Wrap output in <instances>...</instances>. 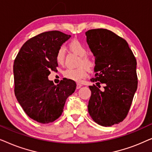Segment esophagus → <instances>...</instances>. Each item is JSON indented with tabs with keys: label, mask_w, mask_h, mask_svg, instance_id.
I'll return each mask as SVG.
<instances>
[{
	"label": "esophagus",
	"mask_w": 152,
	"mask_h": 152,
	"mask_svg": "<svg viewBox=\"0 0 152 152\" xmlns=\"http://www.w3.org/2000/svg\"><path fill=\"white\" fill-rule=\"evenodd\" d=\"M82 86V84H77L76 88H77V89H79V88H80Z\"/></svg>",
	"instance_id": "34e87169"
}]
</instances>
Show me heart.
<instances>
[{
    "instance_id": "heart-1",
    "label": "heart",
    "mask_w": 152,
    "mask_h": 152,
    "mask_svg": "<svg viewBox=\"0 0 152 152\" xmlns=\"http://www.w3.org/2000/svg\"><path fill=\"white\" fill-rule=\"evenodd\" d=\"M70 50L80 56L77 61V66L75 68H67L64 71L63 75L65 78L75 82H80L87 75V69H90L93 66V61L87 55L88 50L86 47L81 42L76 40H72L68 44ZM56 61L59 64H63L65 59V50L63 47H60L56 53Z\"/></svg>"
}]
</instances>
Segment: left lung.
<instances>
[{
	"label": "left lung",
	"instance_id": "8db88e82",
	"mask_svg": "<svg viewBox=\"0 0 152 152\" xmlns=\"http://www.w3.org/2000/svg\"><path fill=\"white\" fill-rule=\"evenodd\" d=\"M86 35L95 57V75L91 81L99 88L105 84L103 91L95 84L89 86L88 113L101 126L119 124L127 115L138 87L136 59L126 40L111 31L93 29Z\"/></svg>",
	"mask_w": 152,
	"mask_h": 152
}]
</instances>
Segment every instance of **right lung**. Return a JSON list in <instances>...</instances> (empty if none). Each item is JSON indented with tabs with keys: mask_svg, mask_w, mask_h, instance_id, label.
<instances>
[{
	"mask_svg": "<svg viewBox=\"0 0 152 152\" xmlns=\"http://www.w3.org/2000/svg\"><path fill=\"white\" fill-rule=\"evenodd\" d=\"M70 37L57 30L41 33L23 45L14 60L15 96L25 113L40 123L59 118L66 99L75 91V81L64 79L55 85L48 79L51 70H57L58 49Z\"/></svg>",
	"mask_w": 152,
	"mask_h": 152,
	"instance_id": "obj_1",
	"label": "right lung"
}]
</instances>
